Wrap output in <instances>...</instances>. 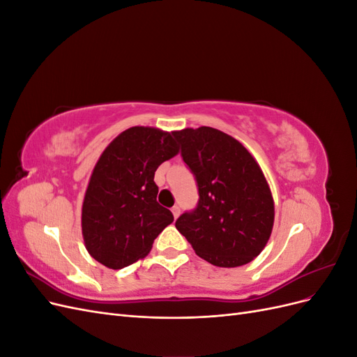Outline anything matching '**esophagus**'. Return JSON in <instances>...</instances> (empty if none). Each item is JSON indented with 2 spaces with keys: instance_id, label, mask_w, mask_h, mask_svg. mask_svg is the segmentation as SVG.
<instances>
[{
  "instance_id": "1",
  "label": "esophagus",
  "mask_w": 357,
  "mask_h": 357,
  "mask_svg": "<svg viewBox=\"0 0 357 357\" xmlns=\"http://www.w3.org/2000/svg\"><path fill=\"white\" fill-rule=\"evenodd\" d=\"M171 211H172V214H174V218H176V219H177L178 215H180V207H178V205H174V207L171 208Z\"/></svg>"
}]
</instances>
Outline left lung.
<instances>
[{
    "mask_svg": "<svg viewBox=\"0 0 357 357\" xmlns=\"http://www.w3.org/2000/svg\"><path fill=\"white\" fill-rule=\"evenodd\" d=\"M195 177L197 207L176 220L195 253L223 268L245 265L264 250L274 225L271 190L257 162L231 135L210 126L172 132Z\"/></svg>",
    "mask_w": 357,
    "mask_h": 357,
    "instance_id": "8db88e82",
    "label": "left lung"
}]
</instances>
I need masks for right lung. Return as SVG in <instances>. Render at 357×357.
<instances>
[{
	"mask_svg": "<svg viewBox=\"0 0 357 357\" xmlns=\"http://www.w3.org/2000/svg\"><path fill=\"white\" fill-rule=\"evenodd\" d=\"M178 153L174 135L134 126L116 137L96 162L86 189L82 231L100 264L122 269L144 257L174 220L158 202V167Z\"/></svg>",
	"mask_w": 357,
	"mask_h": 357,
	"instance_id": "obj_1",
	"label": "right lung"
}]
</instances>
